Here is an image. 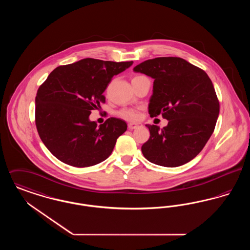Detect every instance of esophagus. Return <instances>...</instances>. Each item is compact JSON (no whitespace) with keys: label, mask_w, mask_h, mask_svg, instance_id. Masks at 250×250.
Segmentation results:
<instances>
[{"label":"esophagus","mask_w":250,"mask_h":250,"mask_svg":"<svg viewBox=\"0 0 250 250\" xmlns=\"http://www.w3.org/2000/svg\"><path fill=\"white\" fill-rule=\"evenodd\" d=\"M143 125L141 123H129L128 124V128L129 129H135L138 127H141Z\"/></svg>","instance_id":"esophagus-1"}]
</instances>
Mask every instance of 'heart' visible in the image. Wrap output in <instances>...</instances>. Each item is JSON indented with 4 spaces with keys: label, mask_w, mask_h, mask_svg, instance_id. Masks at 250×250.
<instances>
[{
    "label": "heart",
    "mask_w": 250,
    "mask_h": 250,
    "mask_svg": "<svg viewBox=\"0 0 250 250\" xmlns=\"http://www.w3.org/2000/svg\"><path fill=\"white\" fill-rule=\"evenodd\" d=\"M119 115L122 118L129 120V121H136L140 117L139 111L134 108H124V109L120 110Z\"/></svg>",
    "instance_id": "1"
}]
</instances>
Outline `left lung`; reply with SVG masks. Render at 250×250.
<instances>
[{"label":"left lung","instance_id":"8db88e82","mask_svg":"<svg viewBox=\"0 0 250 250\" xmlns=\"http://www.w3.org/2000/svg\"><path fill=\"white\" fill-rule=\"evenodd\" d=\"M154 79L149 114L162 113L167 125H146L150 138L144 157L159 166H182L200 154L214 132L219 102L214 85L201 68L178 57H158L134 67Z\"/></svg>","mask_w":250,"mask_h":250}]
</instances>
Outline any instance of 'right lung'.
<instances>
[{
    "mask_svg": "<svg viewBox=\"0 0 250 250\" xmlns=\"http://www.w3.org/2000/svg\"><path fill=\"white\" fill-rule=\"evenodd\" d=\"M133 62L86 58L62 65L48 75L36 96L39 137L60 161L78 167L94 166L110 155L127 125L108 118L99 126L90 121L91 110L105 103L103 93L113 76Z\"/></svg>",
    "mask_w": 250,
    "mask_h": 250,
    "instance_id": "right-lung-1",
    "label": "right lung"
}]
</instances>
